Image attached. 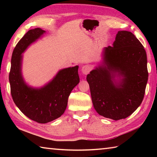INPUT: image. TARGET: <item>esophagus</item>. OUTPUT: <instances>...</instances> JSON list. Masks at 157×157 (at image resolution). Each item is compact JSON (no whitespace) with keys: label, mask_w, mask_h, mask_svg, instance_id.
<instances>
[{"label":"esophagus","mask_w":157,"mask_h":157,"mask_svg":"<svg viewBox=\"0 0 157 157\" xmlns=\"http://www.w3.org/2000/svg\"><path fill=\"white\" fill-rule=\"evenodd\" d=\"M91 70V66L89 65H84L81 68V71H82V73L84 74V75H87L90 71Z\"/></svg>","instance_id":"34e87169"}]
</instances>
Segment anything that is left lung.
Masks as SVG:
<instances>
[{"label":"left lung","instance_id":"obj_1","mask_svg":"<svg viewBox=\"0 0 157 157\" xmlns=\"http://www.w3.org/2000/svg\"><path fill=\"white\" fill-rule=\"evenodd\" d=\"M103 65L87 75L95 111L107 118H126L141 104L148 79L147 55L134 34L118 31L113 46L105 48ZM123 78L114 84V78Z\"/></svg>","mask_w":157,"mask_h":157}]
</instances>
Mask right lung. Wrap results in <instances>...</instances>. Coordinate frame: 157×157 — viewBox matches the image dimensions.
I'll return each instance as SVG.
<instances>
[{
	"instance_id": "obj_1",
	"label": "right lung",
	"mask_w": 157,
	"mask_h": 157,
	"mask_svg": "<svg viewBox=\"0 0 157 157\" xmlns=\"http://www.w3.org/2000/svg\"><path fill=\"white\" fill-rule=\"evenodd\" d=\"M45 31L29 30L18 42L12 53L9 80L11 95L21 112L39 123H47L64 113L71 92L79 82L78 66L59 71L52 81L40 89L25 84L21 74V54Z\"/></svg>"
}]
</instances>
